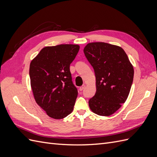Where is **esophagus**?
Instances as JSON below:
<instances>
[{"mask_svg": "<svg viewBox=\"0 0 157 157\" xmlns=\"http://www.w3.org/2000/svg\"><path fill=\"white\" fill-rule=\"evenodd\" d=\"M85 87H86V85H85V84H83L82 86H80V87L79 88V90H80V91H82V90H83L85 88Z\"/></svg>", "mask_w": 157, "mask_h": 157, "instance_id": "esophagus-1", "label": "esophagus"}]
</instances>
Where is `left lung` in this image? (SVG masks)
Instances as JSON below:
<instances>
[{"instance_id": "1", "label": "left lung", "mask_w": 157, "mask_h": 157, "mask_svg": "<svg viewBox=\"0 0 157 157\" xmlns=\"http://www.w3.org/2000/svg\"><path fill=\"white\" fill-rule=\"evenodd\" d=\"M84 53L96 75V92L88 101L91 111L110 116L125 103L134 78V67L121 47L105 42H90Z\"/></svg>"}]
</instances>
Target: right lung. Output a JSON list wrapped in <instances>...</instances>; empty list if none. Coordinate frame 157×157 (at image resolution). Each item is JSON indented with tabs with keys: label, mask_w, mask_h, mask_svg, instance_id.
<instances>
[{
	"label": "right lung",
	"mask_w": 157,
	"mask_h": 157,
	"mask_svg": "<svg viewBox=\"0 0 157 157\" xmlns=\"http://www.w3.org/2000/svg\"><path fill=\"white\" fill-rule=\"evenodd\" d=\"M79 48L78 44L46 46L30 63L31 86L35 101L54 119L63 118L73 110L78 91L69 67Z\"/></svg>",
	"instance_id": "right-lung-1"
}]
</instances>
